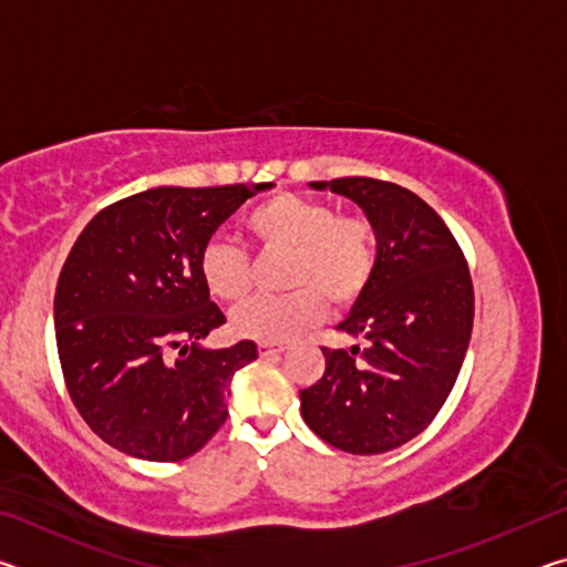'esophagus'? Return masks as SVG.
<instances>
[{
  "instance_id": "1",
  "label": "esophagus",
  "mask_w": 567,
  "mask_h": 567,
  "mask_svg": "<svg viewBox=\"0 0 567 567\" xmlns=\"http://www.w3.org/2000/svg\"><path fill=\"white\" fill-rule=\"evenodd\" d=\"M285 348L282 344H275V342H260L257 344V352L262 354V358H267V354H277V352H282Z\"/></svg>"
}]
</instances>
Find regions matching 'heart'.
Returning <instances> with one entry per match:
<instances>
[{
  "label": "heart",
  "instance_id": "b5f03b06",
  "mask_svg": "<svg viewBox=\"0 0 567 567\" xmlns=\"http://www.w3.org/2000/svg\"><path fill=\"white\" fill-rule=\"evenodd\" d=\"M245 233L262 257H287L280 297H260L233 315L243 338L280 342L318 324L328 302L348 310L378 270V233L362 215H338L330 203L280 192L245 215ZM199 277L219 302L237 305L252 292L255 272L245 249L209 239L199 252Z\"/></svg>",
  "mask_w": 567,
  "mask_h": 567
}]
</instances>
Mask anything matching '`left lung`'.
<instances>
[{
  "instance_id": "8db88e82",
  "label": "left lung",
  "mask_w": 567,
  "mask_h": 567,
  "mask_svg": "<svg viewBox=\"0 0 567 567\" xmlns=\"http://www.w3.org/2000/svg\"><path fill=\"white\" fill-rule=\"evenodd\" d=\"M312 187L362 207L378 233V270L338 324L368 348H322V378L300 392L302 417L344 453H388L435 420L463 368L475 315L467 260L443 217L415 192L372 177Z\"/></svg>"
}]
</instances>
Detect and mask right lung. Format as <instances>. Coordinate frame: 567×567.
I'll return each mask as SVG.
<instances>
[{
	"instance_id": "1",
	"label": "right lung",
	"mask_w": 567,
	"mask_h": 567,
	"mask_svg": "<svg viewBox=\"0 0 567 567\" xmlns=\"http://www.w3.org/2000/svg\"><path fill=\"white\" fill-rule=\"evenodd\" d=\"M262 185L155 187L104 207L76 237L54 295L64 385L104 443L177 463L227 420L252 340L205 350L225 315L199 277L215 229Z\"/></svg>"
}]
</instances>
